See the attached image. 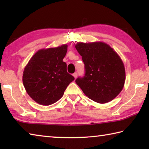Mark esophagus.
Returning a JSON list of instances; mask_svg holds the SVG:
<instances>
[{
	"label": "esophagus",
	"mask_w": 149,
	"mask_h": 149,
	"mask_svg": "<svg viewBox=\"0 0 149 149\" xmlns=\"http://www.w3.org/2000/svg\"><path fill=\"white\" fill-rule=\"evenodd\" d=\"M73 76H74V78H75V79H76V78H77V73H76V72H75V73H74V74H73Z\"/></svg>",
	"instance_id": "esophagus-1"
}]
</instances>
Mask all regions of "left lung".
I'll return each mask as SVG.
<instances>
[{
  "label": "left lung",
  "instance_id": "8db88e82",
  "mask_svg": "<svg viewBox=\"0 0 149 149\" xmlns=\"http://www.w3.org/2000/svg\"><path fill=\"white\" fill-rule=\"evenodd\" d=\"M75 49L82 56L85 73L75 83L93 101L104 104L122 91L125 80L123 63L119 55L103 42H77Z\"/></svg>",
  "mask_w": 149,
  "mask_h": 149
}]
</instances>
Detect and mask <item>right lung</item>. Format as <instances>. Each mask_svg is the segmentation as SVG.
<instances>
[{
    "mask_svg": "<svg viewBox=\"0 0 149 149\" xmlns=\"http://www.w3.org/2000/svg\"><path fill=\"white\" fill-rule=\"evenodd\" d=\"M67 50L66 44L39 50L25 67L24 86L29 97L38 104L48 106L57 102L74 80L63 62Z\"/></svg>",
    "mask_w": 149,
    "mask_h": 149,
    "instance_id": "add662e5",
    "label": "right lung"
}]
</instances>
